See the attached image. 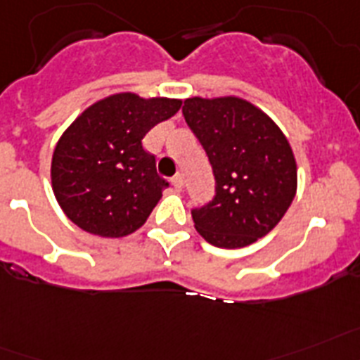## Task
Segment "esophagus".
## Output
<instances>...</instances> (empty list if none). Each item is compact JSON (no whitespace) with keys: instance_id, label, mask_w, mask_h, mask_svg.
<instances>
[{"instance_id":"1","label":"esophagus","mask_w":360,"mask_h":360,"mask_svg":"<svg viewBox=\"0 0 360 360\" xmlns=\"http://www.w3.org/2000/svg\"><path fill=\"white\" fill-rule=\"evenodd\" d=\"M171 184H173V187L176 189V191H182V187H184L182 174H176V176L171 178Z\"/></svg>"}]
</instances>
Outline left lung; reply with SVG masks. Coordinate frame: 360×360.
<instances>
[{
  "instance_id": "obj_1",
  "label": "left lung",
  "mask_w": 360,
  "mask_h": 360,
  "mask_svg": "<svg viewBox=\"0 0 360 360\" xmlns=\"http://www.w3.org/2000/svg\"><path fill=\"white\" fill-rule=\"evenodd\" d=\"M182 114L215 176L212 200L191 210L198 233L219 248H243L265 237L296 195V160L283 132L239 97H191Z\"/></svg>"
}]
</instances>
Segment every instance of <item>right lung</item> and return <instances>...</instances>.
<instances>
[{"mask_svg": "<svg viewBox=\"0 0 360 360\" xmlns=\"http://www.w3.org/2000/svg\"><path fill=\"white\" fill-rule=\"evenodd\" d=\"M180 106L178 99L115 94L73 121L51 162L53 191L71 222L101 237H124L143 226L169 184L141 139Z\"/></svg>", "mask_w": 360, "mask_h": 360, "instance_id": "obj_1", "label": "right lung"}]
</instances>
